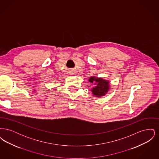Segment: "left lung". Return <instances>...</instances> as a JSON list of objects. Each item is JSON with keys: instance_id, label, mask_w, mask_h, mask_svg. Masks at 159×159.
Masks as SVG:
<instances>
[{"instance_id": "left-lung-1", "label": "left lung", "mask_w": 159, "mask_h": 159, "mask_svg": "<svg viewBox=\"0 0 159 159\" xmlns=\"http://www.w3.org/2000/svg\"><path fill=\"white\" fill-rule=\"evenodd\" d=\"M88 81L91 83H94V86H93L91 91L95 97L100 98L105 96L110 89V81L103 79L102 77L91 76Z\"/></svg>"}]
</instances>
